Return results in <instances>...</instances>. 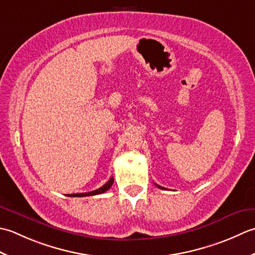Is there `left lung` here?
<instances>
[{
  "instance_id": "obj_1",
  "label": "left lung",
  "mask_w": 255,
  "mask_h": 255,
  "mask_svg": "<svg viewBox=\"0 0 255 255\" xmlns=\"http://www.w3.org/2000/svg\"><path fill=\"white\" fill-rule=\"evenodd\" d=\"M155 185H156V184H155ZM156 186L158 187V188H160V189H165V188H164V187H162V186H158V185H156Z\"/></svg>"
}]
</instances>
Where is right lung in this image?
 <instances>
[{
    "label": "right lung",
    "mask_w": 255,
    "mask_h": 255,
    "mask_svg": "<svg viewBox=\"0 0 255 255\" xmlns=\"http://www.w3.org/2000/svg\"><path fill=\"white\" fill-rule=\"evenodd\" d=\"M113 178L111 177L110 179H109V181L107 184L103 185L102 187H100V188H98L96 190L93 191H90V193H81V194H72V195H68V197H86V196H95V195H99V194H102L105 193V191L109 190L111 188V186L113 184Z\"/></svg>",
    "instance_id": "right-lung-1"
}]
</instances>
